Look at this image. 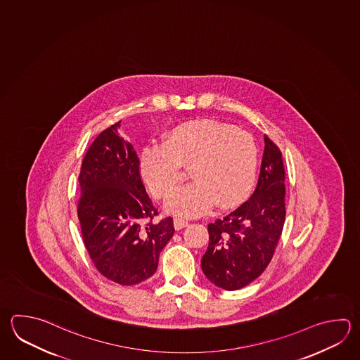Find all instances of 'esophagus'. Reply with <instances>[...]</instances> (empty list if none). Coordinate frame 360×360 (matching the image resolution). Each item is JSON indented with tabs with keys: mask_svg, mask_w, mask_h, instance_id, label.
Segmentation results:
<instances>
[{
	"mask_svg": "<svg viewBox=\"0 0 360 360\" xmlns=\"http://www.w3.org/2000/svg\"><path fill=\"white\" fill-rule=\"evenodd\" d=\"M188 225H189V222L186 219H180V217H176V219H174V226H175L176 230H181V229L186 227Z\"/></svg>",
	"mask_w": 360,
	"mask_h": 360,
	"instance_id": "34e87169",
	"label": "esophagus"
}]
</instances>
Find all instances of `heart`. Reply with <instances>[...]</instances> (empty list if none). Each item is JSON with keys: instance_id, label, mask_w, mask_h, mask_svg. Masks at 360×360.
<instances>
[{"instance_id": "b5f03b06", "label": "heart", "mask_w": 360, "mask_h": 360, "mask_svg": "<svg viewBox=\"0 0 360 360\" xmlns=\"http://www.w3.org/2000/svg\"><path fill=\"white\" fill-rule=\"evenodd\" d=\"M258 149L245 130L203 120L185 122L163 135L162 144L141 152V172L155 198H166L191 169L194 181L184 185L166 202L167 211L198 217L217 205H239L253 186Z\"/></svg>"}]
</instances>
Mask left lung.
Masks as SVG:
<instances>
[{"instance_id": "8db88e82", "label": "left lung", "mask_w": 360, "mask_h": 360, "mask_svg": "<svg viewBox=\"0 0 360 360\" xmlns=\"http://www.w3.org/2000/svg\"><path fill=\"white\" fill-rule=\"evenodd\" d=\"M285 216L281 150L264 135L261 174L253 195L224 219L208 225L210 244L202 258L205 277L229 291L254 281L274 257Z\"/></svg>"}]
</instances>
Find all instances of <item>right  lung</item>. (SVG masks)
<instances>
[{"label":"right lung","instance_id":"obj_1","mask_svg":"<svg viewBox=\"0 0 360 360\" xmlns=\"http://www.w3.org/2000/svg\"><path fill=\"white\" fill-rule=\"evenodd\" d=\"M120 121L94 139L79 174L78 217L86 252L99 274L124 286L146 281L175 233L172 217L155 222L158 211L141 176L133 146Z\"/></svg>","mask_w":360,"mask_h":360}]
</instances>
